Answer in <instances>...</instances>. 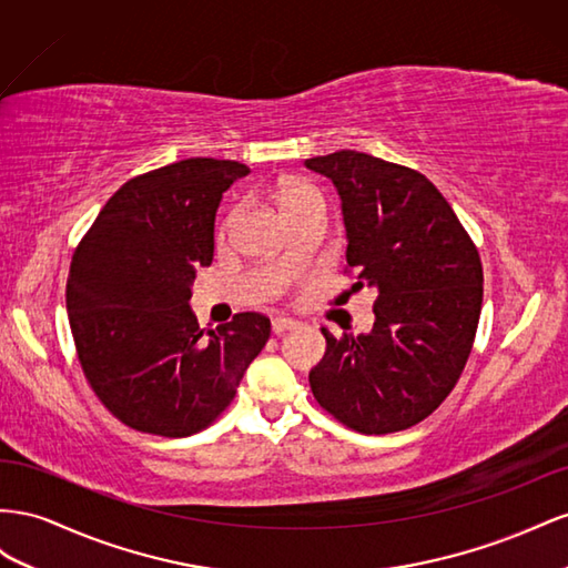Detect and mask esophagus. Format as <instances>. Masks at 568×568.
I'll list each match as a JSON object with an SVG mask.
<instances>
[{
	"mask_svg": "<svg viewBox=\"0 0 568 568\" xmlns=\"http://www.w3.org/2000/svg\"><path fill=\"white\" fill-rule=\"evenodd\" d=\"M271 328H273L275 335H283V333H287V331H295V328H297V321L287 318V316H275L273 323H271Z\"/></svg>",
	"mask_w": 568,
	"mask_h": 568,
	"instance_id": "1",
	"label": "esophagus"
}]
</instances>
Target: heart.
I'll return each mask as SVG.
<instances>
[{"label":"heart","mask_w":568,"mask_h":568,"mask_svg":"<svg viewBox=\"0 0 568 568\" xmlns=\"http://www.w3.org/2000/svg\"><path fill=\"white\" fill-rule=\"evenodd\" d=\"M310 194H318V190L316 187H312V185H304V183H293V185H287L285 187V192H283V206H285V212L290 206H295L297 202H302L304 197H310ZM235 216H237V209H233V212L225 216V221H223V231H231V225L235 223Z\"/></svg>","instance_id":"b5f03b06"}]
</instances>
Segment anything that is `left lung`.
I'll use <instances>...</instances> for the list:
<instances>
[{
	"instance_id": "left-lung-1",
	"label": "left lung",
	"mask_w": 568,
	"mask_h": 568,
	"mask_svg": "<svg viewBox=\"0 0 568 568\" xmlns=\"http://www.w3.org/2000/svg\"><path fill=\"white\" fill-rule=\"evenodd\" d=\"M343 200L352 290L374 287L368 335L326 337L310 374L321 409L366 435L407 430L457 385L483 304L471 235L426 175L354 150L304 161Z\"/></svg>"
}]
</instances>
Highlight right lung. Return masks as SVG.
<instances>
[{
  "instance_id": "obj_1",
  "label": "right lung",
  "mask_w": 568,
  "mask_h": 568,
  "mask_svg": "<svg viewBox=\"0 0 568 568\" xmlns=\"http://www.w3.org/2000/svg\"><path fill=\"white\" fill-rule=\"evenodd\" d=\"M250 169L194 156L121 185L78 242L67 310L97 399L128 428L185 437L229 409L271 321L235 314L216 331L190 312L194 266L214 258L223 192Z\"/></svg>"
}]
</instances>
